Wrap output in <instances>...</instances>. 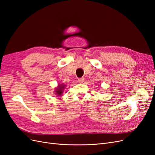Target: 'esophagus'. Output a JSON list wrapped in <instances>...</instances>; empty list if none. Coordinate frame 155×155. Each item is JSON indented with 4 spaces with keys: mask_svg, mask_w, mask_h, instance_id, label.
<instances>
[{
    "mask_svg": "<svg viewBox=\"0 0 155 155\" xmlns=\"http://www.w3.org/2000/svg\"><path fill=\"white\" fill-rule=\"evenodd\" d=\"M84 80H85V78H81L78 79V81L79 83H83L84 81Z\"/></svg>",
    "mask_w": 155,
    "mask_h": 155,
    "instance_id": "esophagus-1",
    "label": "esophagus"
}]
</instances>
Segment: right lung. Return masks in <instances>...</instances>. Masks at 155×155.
I'll return each instance as SVG.
<instances>
[{"label":"right lung","instance_id":"1","mask_svg":"<svg viewBox=\"0 0 155 155\" xmlns=\"http://www.w3.org/2000/svg\"><path fill=\"white\" fill-rule=\"evenodd\" d=\"M65 87H66V85L63 83L58 84V87L55 88V91H54V93L55 94V95L57 96H61L63 94V92L64 90Z\"/></svg>","mask_w":155,"mask_h":155}]
</instances>
